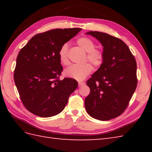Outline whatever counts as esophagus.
Listing matches in <instances>:
<instances>
[{
    "mask_svg": "<svg viewBox=\"0 0 152 152\" xmlns=\"http://www.w3.org/2000/svg\"><path fill=\"white\" fill-rule=\"evenodd\" d=\"M78 85L80 86H82L83 85H85V82H82V81H78Z\"/></svg>",
    "mask_w": 152,
    "mask_h": 152,
    "instance_id": "obj_1",
    "label": "esophagus"
}]
</instances>
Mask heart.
Returning <instances> with one entry per match:
<instances>
[{
    "label": "heart",
    "mask_w": 152,
    "mask_h": 152,
    "mask_svg": "<svg viewBox=\"0 0 152 152\" xmlns=\"http://www.w3.org/2000/svg\"><path fill=\"white\" fill-rule=\"evenodd\" d=\"M76 43L87 52L86 60H89L95 66L101 65L104 61V53L101 50L95 48V44L93 40L88 37H81L77 40ZM68 50L69 46L67 44H64L61 47L59 51V61L64 66L69 64ZM92 70V65L89 63H86L81 65L74 64L67 68L64 70V74L69 78L81 80L91 73Z\"/></svg>",
    "instance_id": "1"
}]
</instances>
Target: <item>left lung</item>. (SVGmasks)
<instances>
[{
	"label": "left lung",
	"mask_w": 152,
	"mask_h": 152,
	"mask_svg": "<svg viewBox=\"0 0 152 152\" xmlns=\"http://www.w3.org/2000/svg\"><path fill=\"white\" fill-rule=\"evenodd\" d=\"M103 46L104 61L86 83L90 93L85 107L92 118L107 121L124 112L137 88V62L124 41L98 31L86 33Z\"/></svg>",
	"instance_id": "left-lung-1"
}]
</instances>
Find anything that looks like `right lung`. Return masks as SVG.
Masks as SVG:
<instances>
[{"label":"right lung","mask_w":152,"mask_h":152,"mask_svg":"<svg viewBox=\"0 0 152 152\" xmlns=\"http://www.w3.org/2000/svg\"><path fill=\"white\" fill-rule=\"evenodd\" d=\"M82 30L56 28L39 33L19 51L14 78L20 99L28 111L42 118L63 110L78 84L76 80H59L63 71L59 51Z\"/></svg>","instance_id":"obj_1"}]
</instances>
